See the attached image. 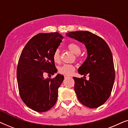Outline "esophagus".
Masks as SVG:
<instances>
[{"mask_svg":"<svg viewBox=\"0 0 128 128\" xmlns=\"http://www.w3.org/2000/svg\"><path fill=\"white\" fill-rule=\"evenodd\" d=\"M68 77H70L69 76H68V75H64V78H68Z\"/></svg>","mask_w":128,"mask_h":128,"instance_id":"34e87169","label":"esophagus"}]
</instances>
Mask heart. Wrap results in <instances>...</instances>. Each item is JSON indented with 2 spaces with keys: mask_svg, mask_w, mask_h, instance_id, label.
Wrapping results in <instances>:
<instances>
[{
  "mask_svg": "<svg viewBox=\"0 0 128 128\" xmlns=\"http://www.w3.org/2000/svg\"><path fill=\"white\" fill-rule=\"evenodd\" d=\"M68 48L73 54L78 56V54L81 52V46L78 43L71 42L68 45ZM53 59L54 62L58 63L60 60V55L59 50H56L53 54ZM74 70V66L69 64H64L59 68V72L62 74L69 75L73 73Z\"/></svg>",
  "mask_w": 128,
  "mask_h": 128,
  "instance_id": "obj_1",
  "label": "heart"
}]
</instances>
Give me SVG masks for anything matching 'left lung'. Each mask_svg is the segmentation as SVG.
Returning <instances> with one entry per match:
<instances>
[{"label":"left lung","instance_id":"obj_1","mask_svg":"<svg viewBox=\"0 0 128 128\" xmlns=\"http://www.w3.org/2000/svg\"><path fill=\"white\" fill-rule=\"evenodd\" d=\"M66 35L84 44L87 51V58L78 72L84 76L88 74L89 80L73 77L78 98L87 107H99L110 97L114 83L115 70L111 50L102 38L89 31H73Z\"/></svg>","mask_w":128,"mask_h":128}]
</instances>
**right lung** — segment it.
Wrapping results in <instances>:
<instances>
[{
    "mask_svg": "<svg viewBox=\"0 0 128 128\" xmlns=\"http://www.w3.org/2000/svg\"><path fill=\"white\" fill-rule=\"evenodd\" d=\"M58 32L41 33L31 38L19 58L17 79L21 98L27 106L38 112H46L57 101L58 88L64 76L44 78L57 72L53 54L63 40Z\"/></svg>",
    "mask_w": 128,
    "mask_h": 128,
    "instance_id": "1",
    "label": "right lung"
}]
</instances>
